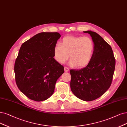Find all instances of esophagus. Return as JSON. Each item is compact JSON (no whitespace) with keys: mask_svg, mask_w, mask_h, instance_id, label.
I'll return each mask as SVG.
<instances>
[{"mask_svg":"<svg viewBox=\"0 0 127 127\" xmlns=\"http://www.w3.org/2000/svg\"><path fill=\"white\" fill-rule=\"evenodd\" d=\"M69 71V68L65 66L64 67V71L65 72H68Z\"/></svg>","mask_w":127,"mask_h":127,"instance_id":"obj_1","label":"esophagus"}]
</instances>
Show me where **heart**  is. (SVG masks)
<instances>
[{"instance_id": "b5f03b06", "label": "heart", "mask_w": 127, "mask_h": 127, "mask_svg": "<svg viewBox=\"0 0 127 127\" xmlns=\"http://www.w3.org/2000/svg\"><path fill=\"white\" fill-rule=\"evenodd\" d=\"M94 49V43L90 37L66 36L55 46L54 58L59 63L64 64L69 56L71 66L83 67L91 62Z\"/></svg>"}]
</instances>
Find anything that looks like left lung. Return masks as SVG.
Listing matches in <instances>:
<instances>
[{
	"label": "left lung",
	"instance_id": "obj_1",
	"mask_svg": "<svg viewBox=\"0 0 127 127\" xmlns=\"http://www.w3.org/2000/svg\"><path fill=\"white\" fill-rule=\"evenodd\" d=\"M90 34L95 45L91 62L79 70H70L71 89L74 94L84 101H92L100 97L110 87L116 61L110 45L97 33Z\"/></svg>",
	"mask_w": 127,
	"mask_h": 127
}]
</instances>
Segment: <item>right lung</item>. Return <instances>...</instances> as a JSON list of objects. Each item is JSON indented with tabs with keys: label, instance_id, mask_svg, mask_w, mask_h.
Instances as JSON below:
<instances>
[{
	"label": "right lung",
	"instance_id": "obj_1",
	"mask_svg": "<svg viewBox=\"0 0 127 127\" xmlns=\"http://www.w3.org/2000/svg\"><path fill=\"white\" fill-rule=\"evenodd\" d=\"M60 37L58 32H41L21 45L14 67L16 82L20 91L31 100L48 99L64 72L63 65L53 58Z\"/></svg>",
	"mask_w": 127,
	"mask_h": 127
}]
</instances>
